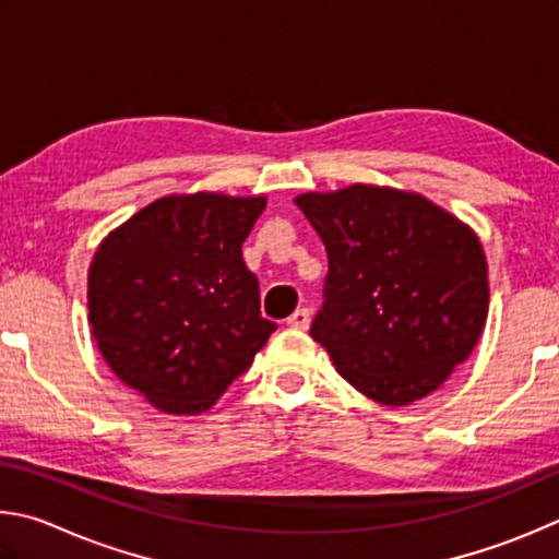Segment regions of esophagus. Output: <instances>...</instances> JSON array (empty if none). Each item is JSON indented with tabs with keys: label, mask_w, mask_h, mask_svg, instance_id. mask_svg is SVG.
Instances as JSON below:
<instances>
[{
	"label": "esophagus",
	"mask_w": 559,
	"mask_h": 559,
	"mask_svg": "<svg viewBox=\"0 0 559 559\" xmlns=\"http://www.w3.org/2000/svg\"><path fill=\"white\" fill-rule=\"evenodd\" d=\"M309 321H311L309 309H297L295 314H292V317L287 319V326H292V329H299V331H305V329H309Z\"/></svg>",
	"instance_id": "obj_1"
}]
</instances>
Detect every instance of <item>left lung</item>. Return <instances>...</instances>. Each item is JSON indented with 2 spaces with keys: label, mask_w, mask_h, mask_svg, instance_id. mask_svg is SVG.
<instances>
[{
  "label": "left lung",
  "mask_w": 559,
  "mask_h": 559,
  "mask_svg": "<svg viewBox=\"0 0 559 559\" xmlns=\"http://www.w3.org/2000/svg\"><path fill=\"white\" fill-rule=\"evenodd\" d=\"M297 205L329 258L311 338L376 403L432 393L486 324L488 270L476 235L423 195L378 186L305 193Z\"/></svg>",
  "instance_id": "left-lung-1"
}]
</instances>
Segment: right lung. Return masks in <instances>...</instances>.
Segmentation results:
<instances>
[{
  "label": "right lung",
  "instance_id": "obj_1",
  "mask_svg": "<svg viewBox=\"0 0 559 559\" xmlns=\"http://www.w3.org/2000/svg\"><path fill=\"white\" fill-rule=\"evenodd\" d=\"M262 195H169L107 235L87 274L93 336L115 376L171 415H199L250 368L277 324L242 242Z\"/></svg>",
  "mask_w": 559,
  "mask_h": 559
}]
</instances>
